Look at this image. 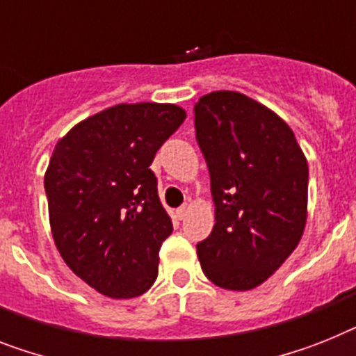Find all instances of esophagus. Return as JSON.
Instances as JSON below:
<instances>
[{
  "label": "esophagus",
  "instance_id": "34e87169",
  "mask_svg": "<svg viewBox=\"0 0 356 356\" xmlns=\"http://www.w3.org/2000/svg\"><path fill=\"white\" fill-rule=\"evenodd\" d=\"M185 214H187V205H181V207H178V209H176V218L178 220H184Z\"/></svg>",
  "mask_w": 356,
  "mask_h": 356
}]
</instances>
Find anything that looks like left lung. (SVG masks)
<instances>
[{
    "label": "left lung",
    "mask_w": 356,
    "mask_h": 356,
    "mask_svg": "<svg viewBox=\"0 0 356 356\" xmlns=\"http://www.w3.org/2000/svg\"><path fill=\"white\" fill-rule=\"evenodd\" d=\"M196 142L211 176L213 231L198 242L205 277L248 291L271 277L300 242L309 169L286 122L240 92L195 104Z\"/></svg>",
    "instance_id": "left-lung-1"
}]
</instances>
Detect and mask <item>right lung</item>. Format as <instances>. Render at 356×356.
Listing matches in <instances>:
<instances>
[{"instance_id": "obj_1", "label": "right lung", "mask_w": 356, "mask_h": 356, "mask_svg": "<svg viewBox=\"0 0 356 356\" xmlns=\"http://www.w3.org/2000/svg\"><path fill=\"white\" fill-rule=\"evenodd\" d=\"M185 120L171 104H122L83 120L54 147L45 193L56 248L83 282L111 298L143 295L172 222L149 169Z\"/></svg>"}]
</instances>
